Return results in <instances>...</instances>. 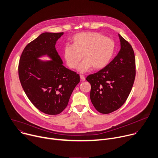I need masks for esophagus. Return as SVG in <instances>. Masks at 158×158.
Segmentation results:
<instances>
[{"label": "esophagus", "instance_id": "34e87169", "mask_svg": "<svg viewBox=\"0 0 158 158\" xmlns=\"http://www.w3.org/2000/svg\"><path fill=\"white\" fill-rule=\"evenodd\" d=\"M80 77H81V79H82V81H84L85 80V77H84V75H80Z\"/></svg>", "mask_w": 158, "mask_h": 158}]
</instances>
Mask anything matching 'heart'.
Wrapping results in <instances>:
<instances>
[{
	"label": "heart",
	"mask_w": 158,
	"mask_h": 158,
	"mask_svg": "<svg viewBox=\"0 0 158 158\" xmlns=\"http://www.w3.org/2000/svg\"><path fill=\"white\" fill-rule=\"evenodd\" d=\"M114 51V41L104 35L95 32H82L73 38V45H67L63 55L67 65L75 69L81 60L78 70L84 73L92 67L101 69L108 65Z\"/></svg>",
	"instance_id": "heart-1"
}]
</instances>
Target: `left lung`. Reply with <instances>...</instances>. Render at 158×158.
Here are the masks:
<instances>
[{
  "mask_svg": "<svg viewBox=\"0 0 158 158\" xmlns=\"http://www.w3.org/2000/svg\"><path fill=\"white\" fill-rule=\"evenodd\" d=\"M120 50L105 68L91 74V101L99 113L108 114L120 108L132 88L135 77V59L131 44L118 34Z\"/></svg>",
  "mask_w": 158,
  "mask_h": 158,
  "instance_id": "left-lung-1",
  "label": "left lung"
}]
</instances>
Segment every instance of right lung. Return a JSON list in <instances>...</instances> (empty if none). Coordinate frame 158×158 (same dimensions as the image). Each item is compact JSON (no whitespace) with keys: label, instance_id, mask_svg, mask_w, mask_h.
Returning <instances> with one entry per match:
<instances>
[{"label":"right lung","instance_id":"add662e5","mask_svg":"<svg viewBox=\"0 0 158 158\" xmlns=\"http://www.w3.org/2000/svg\"><path fill=\"white\" fill-rule=\"evenodd\" d=\"M64 33H44L24 48L19 60V77L26 96L40 111L60 113L80 82L79 75L63 65L55 44ZM47 55L51 61L39 59Z\"/></svg>","mask_w":158,"mask_h":158}]
</instances>
